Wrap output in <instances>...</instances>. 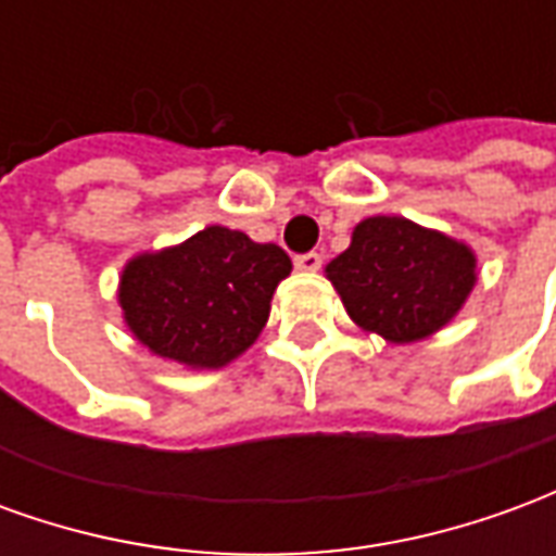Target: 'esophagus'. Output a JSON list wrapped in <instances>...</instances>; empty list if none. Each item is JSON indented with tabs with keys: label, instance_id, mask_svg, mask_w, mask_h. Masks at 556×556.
<instances>
[{
	"label": "esophagus",
	"instance_id": "obj_1",
	"mask_svg": "<svg viewBox=\"0 0 556 556\" xmlns=\"http://www.w3.org/2000/svg\"><path fill=\"white\" fill-rule=\"evenodd\" d=\"M294 267H298V270H306V274H315V270L321 267V255L318 253L298 255V258H294Z\"/></svg>",
	"mask_w": 556,
	"mask_h": 556
}]
</instances>
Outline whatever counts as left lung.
Instances as JSON below:
<instances>
[{"instance_id": "8db88e82", "label": "left lung", "mask_w": 556, "mask_h": 556, "mask_svg": "<svg viewBox=\"0 0 556 556\" xmlns=\"http://www.w3.org/2000/svg\"><path fill=\"white\" fill-rule=\"evenodd\" d=\"M354 325L390 345L434 337L477 286V253L408 217L361 219L351 243L325 267Z\"/></svg>"}]
</instances>
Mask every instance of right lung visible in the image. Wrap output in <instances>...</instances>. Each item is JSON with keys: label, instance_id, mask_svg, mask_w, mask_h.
<instances>
[{"label": "right lung", "instance_id": "1", "mask_svg": "<svg viewBox=\"0 0 556 556\" xmlns=\"http://www.w3.org/2000/svg\"><path fill=\"white\" fill-rule=\"evenodd\" d=\"M291 274L277 243L205 226L193 238L127 258L118 306L154 357L184 369H223L265 330L274 291Z\"/></svg>", "mask_w": 556, "mask_h": 556}]
</instances>
